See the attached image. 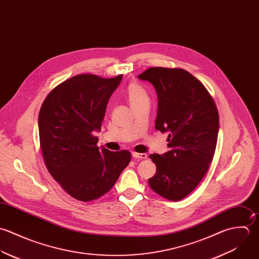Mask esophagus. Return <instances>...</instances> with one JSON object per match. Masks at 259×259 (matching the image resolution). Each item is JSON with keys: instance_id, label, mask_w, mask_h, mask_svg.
I'll list each match as a JSON object with an SVG mask.
<instances>
[{"instance_id": "34e87169", "label": "esophagus", "mask_w": 259, "mask_h": 259, "mask_svg": "<svg viewBox=\"0 0 259 259\" xmlns=\"http://www.w3.org/2000/svg\"><path fill=\"white\" fill-rule=\"evenodd\" d=\"M133 158L135 159H138V160H144V159H147V155L146 154H139V153H133Z\"/></svg>"}]
</instances>
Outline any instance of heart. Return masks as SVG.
I'll return each mask as SVG.
<instances>
[{"mask_svg": "<svg viewBox=\"0 0 259 259\" xmlns=\"http://www.w3.org/2000/svg\"><path fill=\"white\" fill-rule=\"evenodd\" d=\"M126 97L131 106H133L145 99H148V94L147 91L141 85L137 83H131L126 89Z\"/></svg>", "mask_w": 259, "mask_h": 259, "instance_id": "heart-1", "label": "heart"}]
</instances>
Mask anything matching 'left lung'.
<instances>
[{
    "mask_svg": "<svg viewBox=\"0 0 259 259\" xmlns=\"http://www.w3.org/2000/svg\"><path fill=\"white\" fill-rule=\"evenodd\" d=\"M138 77L155 87V127L169 133L170 151L150 155L157 172L149 179V185L160 196L179 201L198 186L213 160L219 131L218 110L206 87L184 69L151 67Z\"/></svg>",
    "mask_w": 259,
    "mask_h": 259,
    "instance_id": "1",
    "label": "left lung"
}]
</instances>
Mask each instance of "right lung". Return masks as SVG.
Instances as JSON below:
<instances>
[{
  "label": "right lung",
  "instance_id": "add662e5",
  "mask_svg": "<svg viewBox=\"0 0 259 259\" xmlns=\"http://www.w3.org/2000/svg\"><path fill=\"white\" fill-rule=\"evenodd\" d=\"M122 75L71 77L50 91L38 116L45 165L74 199L88 202L107 193L131 162L128 151L99 149L97 137L109 97Z\"/></svg>",
  "mask_w": 259,
  "mask_h": 259
}]
</instances>
